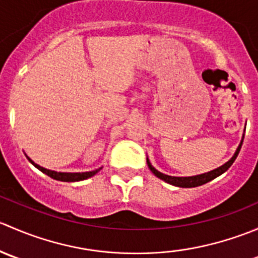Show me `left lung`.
Segmentation results:
<instances>
[{"label": "left lung", "mask_w": 258, "mask_h": 258, "mask_svg": "<svg viewBox=\"0 0 258 258\" xmlns=\"http://www.w3.org/2000/svg\"><path fill=\"white\" fill-rule=\"evenodd\" d=\"M243 137H244V134L242 135V140H241L240 145H238L237 150L235 151L233 156L227 161V162L223 163V165L220 166V167L215 168V170L209 171V172L201 173V175L189 176V177H176V176H168V175H165V173H162V172H160V171L156 170V168L151 165L148 157L146 158V160H147V165H148V168L151 170V172H152L156 177L162 179V181L167 182V183L172 184V186L184 187V188H189V187H197V186H201V184H205V183H207V182L212 181L213 178H216V177H218L220 175H222L223 172H226V171L231 167V165L235 162L236 157H237L238 152H240L242 142H243Z\"/></svg>", "instance_id": "8db88e82"}]
</instances>
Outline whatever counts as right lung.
Returning a JSON list of instances; mask_svg holds the SVG:
<instances>
[{
  "instance_id": "right-lung-1",
  "label": "right lung",
  "mask_w": 258,
  "mask_h": 258,
  "mask_svg": "<svg viewBox=\"0 0 258 258\" xmlns=\"http://www.w3.org/2000/svg\"><path fill=\"white\" fill-rule=\"evenodd\" d=\"M25 156L27 157V160L35 166L36 168L43 172L45 175L49 176L51 178L57 179V181H62V182H77V181H83V179H87L92 176H95L101 168H97V170H93V171H88V172H57V171H52V170H47V168L42 167V166L37 165V163L33 162L30 157L25 153Z\"/></svg>"
}]
</instances>
